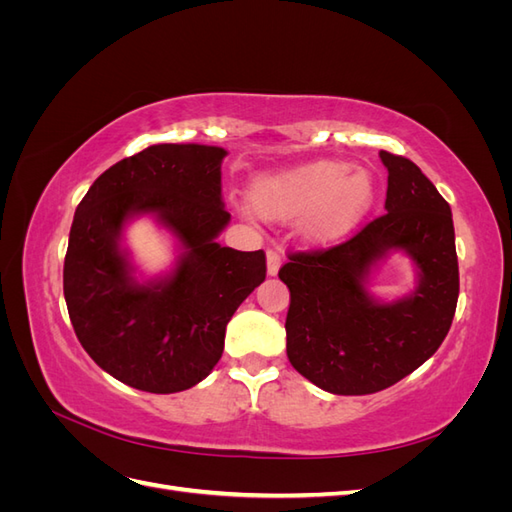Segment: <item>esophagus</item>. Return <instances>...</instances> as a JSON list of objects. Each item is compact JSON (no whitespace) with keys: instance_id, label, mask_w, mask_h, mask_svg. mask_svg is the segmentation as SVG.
I'll list each match as a JSON object with an SVG mask.
<instances>
[{"instance_id":"34e87169","label":"esophagus","mask_w":512,"mask_h":512,"mask_svg":"<svg viewBox=\"0 0 512 512\" xmlns=\"http://www.w3.org/2000/svg\"><path fill=\"white\" fill-rule=\"evenodd\" d=\"M282 267V256L277 250H269L267 252V273L269 275H277V271H280Z\"/></svg>"}]
</instances>
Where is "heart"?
<instances>
[{
  "label": "heart",
  "mask_w": 512,
  "mask_h": 512,
  "mask_svg": "<svg viewBox=\"0 0 512 512\" xmlns=\"http://www.w3.org/2000/svg\"><path fill=\"white\" fill-rule=\"evenodd\" d=\"M374 196V177L342 160L294 166L252 185V205L262 218L294 220L303 215V237L318 245L346 237L374 205Z\"/></svg>",
  "instance_id": "heart-1"
}]
</instances>
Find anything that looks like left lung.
<instances>
[{
	"mask_svg": "<svg viewBox=\"0 0 512 512\" xmlns=\"http://www.w3.org/2000/svg\"><path fill=\"white\" fill-rule=\"evenodd\" d=\"M389 170L386 213L329 250L290 254L280 280L290 290L286 352L322 391L369 395L421 367L451 329L459 265L451 207L412 160L380 151ZM406 251L419 284L380 304L364 282L391 251Z\"/></svg>",
	"mask_w": 512,
	"mask_h": 512,
	"instance_id": "8db88e82",
	"label": "left lung"
}]
</instances>
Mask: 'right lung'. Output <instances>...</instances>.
<instances>
[{
  "label": "right lung",
  "instance_id": "right-lung-1",
  "mask_svg": "<svg viewBox=\"0 0 512 512\" xmlns=\"http://www.w3.org/2000/svg\"><path fill=\"white\" fill-rule=\"evenodd\" d=\"M226 151L151 145L94 181L76 207L64 262V297L76 337L106 374L147 393H179L205 380L224 350L226 324L265 282V252L222 247ZM151 212L184 252L166 278L138 283L120 230Z\"/></svg>",
  "mask_w": 512,
  "mask_h": 512
}]
</instances>
